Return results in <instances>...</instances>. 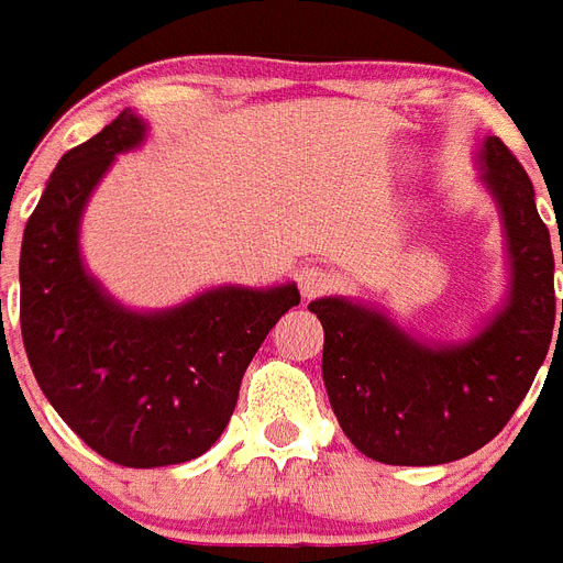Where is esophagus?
Returning <instances> with one entry per match:
<instances>
[{
	"label": "esophagus",
	"mask_w": 563,
	"mask_h": 563,
	"mask_svg": "<svg viewBox=\"0 0 563 563\" xmlns=\"http://www.w3.org/2000/svg\"><path fill=\"white\" fill-rule=\"evenodd\" d=\"M335 272H329L323 266H306L297 272V289L303 297H318V295H327V291L335 289Z\"/></svg>",
	"instance_id": "esophagus-1"
}]
</instances>
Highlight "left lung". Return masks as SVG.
<instances>
[{"label": "left lung", "instance_id": "obj_1", "mask_svg": "<svg viewBox=\"0 0 563 563\" xmlns=\"http://www.w3.org/2000/svg\"><path fill=\"white\" fill-rule=\"evenodd\" d=\"M479 173L504 217L511 283L504 309L460 344H422L378 309L344 297L309 303L323 327V385L341 431L387 465H442L504 431L563 323L550 228L527 170L500 139L483 141ZM563 263V245H561Z\"/></svg>", "mask_w": 563, "mask_h": 563}]
</instances>
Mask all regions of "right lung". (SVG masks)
Masks as SVG:
<instances>
[{
    "label": "right lung",
    "instance_id": "right-lung-1",
    "mask_svg": "<svg viewBox=\"0 0 563 563\" xmlns=\"http://www.w3.org/2000/svg\"><path fill=\"white\" fill-rule=\"evenodd\" d=\"M147 123L132 109L54 167L20 254V323L36 385L63 422L109 463L158 468L202 456L222 437L251 358L300 303L295 283L219 286L194 300L132 312L80 260V217L118 153Z\"/></svg>",
    "mask_w": 563,
    "mask_h": 563
}]
</instances>
